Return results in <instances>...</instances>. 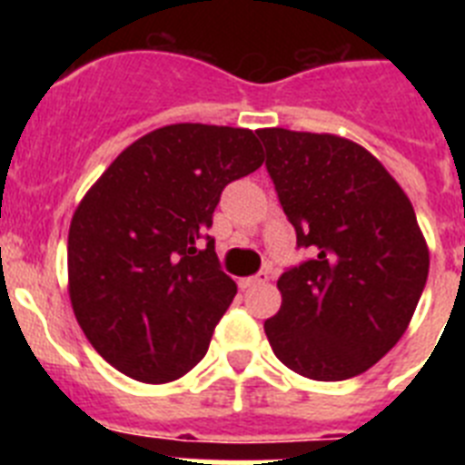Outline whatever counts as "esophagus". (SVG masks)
<instances>
[{"label": "esophagus", "instance_id": "obj_1", "mask_svg": "<svg viewBox=\"0 0 465 465\" xmlns=\"http://www.w3.org/2000/svg\"><path fill=\"white\" fill-rule=\"evenodd\" d=\"M268 279H270V272H261L256 274V277L240 279V289H253V286H261V283H265Z\"/></svg>", "mask_w": 465, "mask_h": 465}]
</instances>
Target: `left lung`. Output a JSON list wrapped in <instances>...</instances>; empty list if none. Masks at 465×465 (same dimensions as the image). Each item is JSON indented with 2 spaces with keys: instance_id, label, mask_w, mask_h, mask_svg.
I'll return each mask as SVG.
<instances>
[{
  "instance_id": "left-lung-1",
  "label": "left lung",
  "mask_w": 465,
  "mask_h": 465,
  "mask_svg": "<svg viewBox=\"0 0 465 465\" xmlns=\"http://www.w3.org/2000/svg\"><path fill=\"white\" fill-rule=\"evenodd\" d=\"M258 137L298 246L314 252L279 277L270 347L307 380L361 375L396 347L426 286L429 244L412 203L351 139L286 127H262Z\"/></svg>"
}]
</instances>
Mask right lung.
<instances>
[{
    "label": "right lung",
    "mask_w": 465,
    "mask_h": 465,
    "mask_svg": "<svg viewBox=\"0 0 465 465\" xmlns=\"http://www.w3.org/2000/svg\"><path fill=\"white\" fill-rule=\"evenodd\" d=\"M262 160L246 127L174 123L130 143L88 188L69 225L67 291L118 372L167 384L204 359L237 286L203 237L221 191Z\"/></svg>",
    "instance_id": "add662e5"
}]
</instances>
